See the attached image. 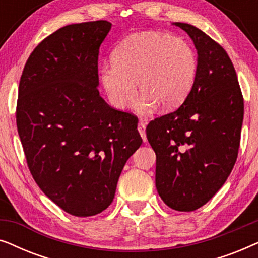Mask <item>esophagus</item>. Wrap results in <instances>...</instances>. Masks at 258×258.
I'll return each mask as SVG.
<instances>
[{"label":"esophagus","instance_id":"1","mask_svg":"<svg viewBox=\"0 0 258 258\" xmlns=\"http://www.w3.org/2000/svg\"><path fill=\"white\" fill-rule=\"evenodd\" d=\"M137 130H139L141 137H142L143 142H147V136H146V124L143 122H139L137 124Z\"/></svg>","mask_w":258,"mask_h":258}]
</instances>
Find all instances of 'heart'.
<instances>
[{
	"instance_id": "obj_1",
	"label": "heart",
	"mask_w": 258,
	"mask_h": 258,
	"mask_svg": "<svg viewBox=\"0 0 258 258\" xmlns=\"http://www.w3.org/2000/svg\"><path fill=\"white\" fill-rule=\"evenodd\" d=\"M114 63L101 69V81L110 103L124 109L139 86L140 111L158 104L164 110L181 105L191 93L197 74V55L181 37L144 31L133 34L116 48Z\"/></svg>"
}]
</instances>
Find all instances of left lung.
I'll return each mask as SVG.
<instances>
[{
	"mask_svg": "<svg viewBox=\"0 0 258 258\" xmlns=\"http://www.w3.org/2000/svg\"><path fill=\"white\" fill-rule=\"evenodd\" d=\"M197 50L191 93L155 118L147 139L156 154V188L177 211H194L222 188L237 160L244 102L227 51L199 28L176 22Z\"/></svg>",
	"mask_w": 258,
	"mask_h": 258,
	"instance_id": "left-lung-1",
	"label": "left lung"
}]
</instances>
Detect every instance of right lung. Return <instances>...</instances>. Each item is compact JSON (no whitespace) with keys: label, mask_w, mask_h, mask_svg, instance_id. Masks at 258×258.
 Listing matches in <instances>:
<instances>
[{"label":"right lung","mask_w":258,"mask_h":258,"mask_svg":"<svg viewBox=\"0 0 258 258\" xmlns=\"http://www.w3.org/2000/svg\"><path fill=\"white\" fill-rule=\"evenodd\" d=\"M111 23L69 24L38 43L20 80L16 125L40 189L73 216L110 206L122 169L142 144L135 116L98 91V52Z\"/></svg>","instance_id":"1"}]
</instances>
